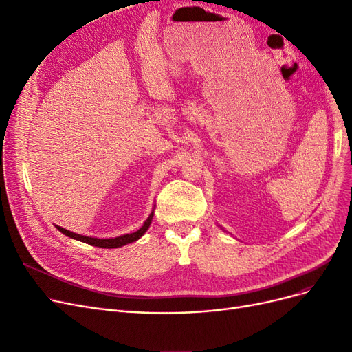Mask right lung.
<instances>
[{"label":"right lung","instance_id":"add662e5","mask_svg":"<svg viewBox=\"0 0 352 352\" xmlns=\"http://www.w3.org/2000/svg\"><path fill=\"white\" fill-rule=\"evenodd\" d=\"M153 217H154V208L150 212V216H148V219L144 221V225H142V228L140 230H136L133 233H126V235L117 236V238H92V236L79 235V233L70 232V230L61 228V226H57V225H56V228L63 233V235H66V236H69L72 239L85 242V243H89V245H92V247H98V248H120V247H123V245L132 243V242L138 241L140 238H142L144 233L148 230V228H150L151 221H153Z\"/></svg>","mask_w":352,"mask_h":352}]
</instances>
